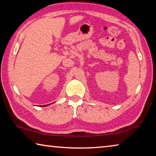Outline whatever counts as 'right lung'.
Returning a JSON list of instances; mask_svg holds the SVG:
<instances>
[{
    "label": "right lung",
    "instance_id": "obj_1",
    "mask_svg": "<svg viewBox=\"0 0 156 156\" xmlns=\"http://www.w3.org/2000/svg\"><path fill=\"white\" fill-rule=\"evenodd\" d=\"M47 105H49H49H42V106H43H43H44V107H46V106H47Z\"/></svg>",
    "mask_w": 156,
    "mask_h": 156
}]
</instances>
